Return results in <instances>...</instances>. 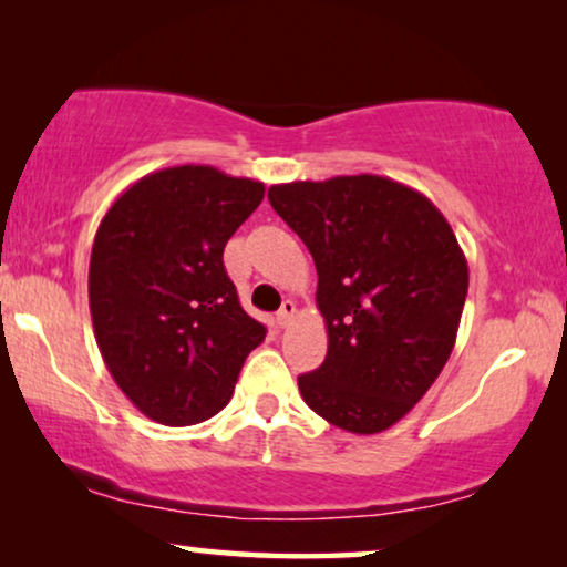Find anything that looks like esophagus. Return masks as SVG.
<instances>
[{
	"mask_svg": "<svg viewBox=\"0 0 567 567\" xmlns=\"http://www.w3.org/2000/svg\"><path fill=\"white\" fill-rule=\"evenodd\" d=\"M293 315H297V305H293L291 299H286L284 305H281V309H278V312H276V322L281 324V328H286V324L293 320Z\"/></svg>",
	"mask_w": 567,
	"mask_h": 567,
	"instance_id": "34e87169",
	"label": "esophagus"
}]
</instances>
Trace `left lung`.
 I'll list each match as a JSON object with an SVG mask.
<instances>
[{"label":"left lung","mask_w":567,"mask_h":567,"mask_svg":"<svg viewBox=\"0 0 567 567\" xmlns=\"http://www.w3.org/2000/svg\"><path fill=\"white\" fill-rule=\"evenodd\" d=\"M268 200L312 252L328 324V355L299 377L301 398L343 431H386L456 343L470 270L452 227L423 193L382 175L270 185Z\"/></svg>","instance_id":"obj_1"}]
</instances>
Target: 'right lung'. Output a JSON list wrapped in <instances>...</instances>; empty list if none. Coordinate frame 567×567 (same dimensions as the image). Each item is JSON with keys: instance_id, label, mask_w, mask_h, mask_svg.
<instances>
[{"instance_id": "add662e5", "label": "right lung", "mask_w": 567, "mask_h": 567, "mask_svg": "<svg viewBox=\"0 0 567 567\" xmlns=\"http://www.w3.org/2000/svg\"><path fill=\"white\" fill-rule=\"evenodd\" d=\"M266 185L208 165L165 167L126 188L90 255V315L121 392L162 425L219 413L266 328L239 305L224 245Z\"/></svg>"}]
</instances>
